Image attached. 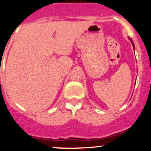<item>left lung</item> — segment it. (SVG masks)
<instances>
[{
	"mask_svg": "<svg viewBox=\"0 0 151 151\" xmlns=\"http://www.w3.org/2000/svg\"><path fill=\"white\" fill-rule=\"evenodd\" d=\"M132 45H133V46H134V43H133V42H132Z\"/></svg>",
	"mask_w": 151,
	"mask_h": 151,
	"instance_id": "1",
	"label": "left lung"
}]
</instances>
